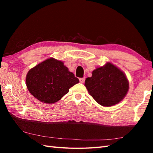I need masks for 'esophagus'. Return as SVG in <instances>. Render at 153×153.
Here are the masks:
<instances>
[{
    "label": "esophagus",
    "mask_w": 153,
    "mask_h": 153,
    "mask_svg": "<svg viewBox=\"0 0 153 153\" xmlns=\"http://www.w3.org/2000/svg\"><path fill=\"white\" fill-rule=\"evenodd\" d=\"M79 80H80V83L83 84V83L85 82V78H79Z\"/></svg>",
    "instance_id": "34e87169"
}]
</instances>
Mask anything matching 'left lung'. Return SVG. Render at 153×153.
I'll return each instance as SVG.
<instances>
[{"mask_svg":"<svg viewBox=\"0 0 153 153\" xmlns=\"http://www.w3.org/2000/svg\"><path fill=\"white\" fill-rule=\"evenodd\" d=\"M85 86L97 103L110 106L119 103L126 96L129 82L121 69L107 62L92 71V76L86 78Z\"/></svg>","mask_w":153,"mask_h":153,"instance_id":"left-lung-1","label":"left lung"}]
</instances>
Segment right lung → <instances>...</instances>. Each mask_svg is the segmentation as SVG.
<instances>
[{
    "instance_id": "obj_1",
    "label": "right lung",
    "mask_w": 153,
    "mask_h": 153,
    "mask_svg": "<svg viewBox=\"0 0 153 153\" xmlns=\"http://www.w3.org/2000/svg\"><path fill=\"white\" fill-rule=\"evenodd\" d=\"M79 82L64 63L50 58L30 69L27 74L26 85L30 93L45 103H53Z\"/></svg>"
}]
</instances>
